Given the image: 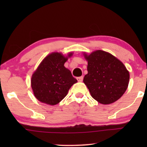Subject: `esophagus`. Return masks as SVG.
Returning <instances> with one entry per match:
<instances>
[{
    "label": "esophagus",
    "mask_w": 147,
    "mask_h": 147,
    "mask_svg": "<svg viewBox=\"0 0 147 147\" xmlns=\"http://www.w3.org/2000/svg\"><path fill=\"white\" fill-rule=\"evenodd\" d=\"M83 76H81V77H78V78H77V80H78V82H82V81H83Z\"/></svg>",
    "instance_id": "34e87169"
}]
</instances>
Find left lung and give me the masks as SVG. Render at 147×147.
Listing matches in <instances>:
<instances>
[{
  "label": "left lung",
  "instance_id": "8db88e82",
  "mask_svg": "<svg viewBox=\"0 0 147 147\" xmlns=\"http://www.w3.org/2000/svg\"><path fill=\"white\" fill-rule=\"evenodd\" d=\"M88 61V74L84 83L92 97L107 105L117 101L127 89L130 74L125 65L115 56L102 50L91 53L83 52Z\"/></svg>",
  "mask_w": 147,
  "mask_h": 147
}]
</instances>
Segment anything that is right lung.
Instances as JSON below:
<instances>
[{"mask_svg": "<svg viewBox=\"0 0 147 147\" xmlns=\"http://www.w3.org/2000/svg\"><path fill=\"white\" fill-rule=\"evenodd\" d=\"M73 54L69 52L64 55L60 52H52L42 60L33 72L31 86L34 96L39 102L56 105L67 96L70 88L77 83L69 69L64 66Z\"/></svg>", "mask_w": 147, "mask_h": 147, "instance_id": "add662e5", "label": "right lung"}]
</instances>
